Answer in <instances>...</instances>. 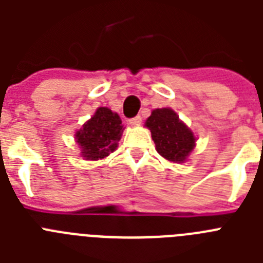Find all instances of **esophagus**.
<instances>
[{
    "label": "esophagus",
    "instance_id": "esophagus-1",
    "mask_svg": "<svg viewBox=\"0 0 263 263\" xmlns=\"http://www.w3.org/2000/svg\"><path fill=\"white\" fill-rule=\"evenodd\" d=\"M141 121H142V117H141V116H136V117L130 118V120H129V124H132V125H139V124H141Z\"/></svg>",
    "mask_w": 263,
    "mask_h": 263
}]
</instances>
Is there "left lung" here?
<instances>
[{
  "mask_svg": "<svg viewBox=\"0 0 263 263\" xmlns=\"http://www.w3.org/2000/svg\"><path fill=\"white\" fill-rule=\"evenodd\" d=\"M152 132L157 152L171 162H184L195 147V136L173 109L162 108L152 111L146 121Z\"/></svg>",
  "mask_w": 263,
  "mask_h": 263,
  "instance_id": "left-lung-1",
  "label": "left lung"
}]
</instances>
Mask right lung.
Listing matches in <instances>:
<instances>
[{"instance_id": "right-lung-1", "label": "right lung", "mask_w": 263, "mask_h": 263, "mask_svg": "<svg viewBox=\"0 0 263 263\" xmlns=\"http://www.w3.org/2000/svg\"><path fill=\"white\" fill-rule=\"evenodd\" d=\"M121 118L108 108H99L95 116L75 134L81 155L89 160L103 159L117 148L122 134Z\"/></svg>"}]
</instances>
